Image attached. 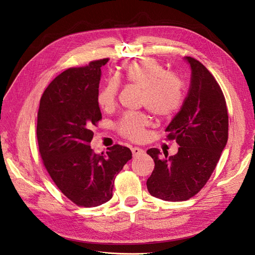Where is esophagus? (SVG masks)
Segmentation results:
<instances>
[{
  "instance_id": "34e87169",
  "label": "esophagus",
  "mask_w": 255,
  "mask_h": 255,
  "mask_svg": "<svg viewBox=\"0 0 255 255\" xmlns=\"http://www.w3.org/2000/svg\"><path fill=\"white\" fill-rule=\"evenodd\" d=\"M131 151H132L133 158L138 157V156H142L144 154V151L141 150L140 148H138V146H133V148L131 149Z\"/></svg>"
}]
</instances>
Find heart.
<instances>
[{
	"instance_id": "obj_1",
	"label": "heart",
	"mask_w": 255,
	"mask_h": 255,
	"mask_svg": "<svg viewBox=\"0 0 255 255\" xmlns=\"http://www.w3.org/2000/svg\"><path fill=\"white\" fill-rule=\"evenodd\" d=\"M126 82L142 91V103L153 115L166 118L178 112L183 102V85L165 67L153 58H143L125 66ZM118 83L111 80L98 93L97 102L103 111H112L117 101ZM150 121L143 115L127 114L118 123L120 133L131 140H142Z\"/></svg>"
}]
</instances>
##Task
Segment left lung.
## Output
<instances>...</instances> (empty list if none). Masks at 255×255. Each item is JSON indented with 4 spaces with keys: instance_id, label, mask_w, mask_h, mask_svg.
<instances>
[{
    "instance_id": "8db88e82",
    "label": "left lung",
    "mask_w": 255,
    "mask_h": 255,
    "mask_svg": "<svg viewBox=\"0 0 255 255\" xmlns=\"http://www.w3.org/2000/svg\"><path fill=\"white\" fill-rule=\"evenodd\" d=\"M184 60L191 70L189 91L165 129L167 137L180 145L178 153L163 159L156 148L146 151L155 162L148 191L166 202H183L203 188L229 137L226 102L216 79L197 60Z\"/></svg>"
}]
</instances>
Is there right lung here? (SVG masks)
I'll use <instances>...</instances> for the list:
<instances>
[{
    "label": "right lung",
    "instance_id": "right-lung-1",
    "mask_svg": "<svg viewBox=\"0 0 255 255\" xmlns=\"http://www.w3.org/2000/svg\"><path fill=\"white\" fill-rule=\"evenodd\" d=\"M109 59L70 68L44 91L37 117L39 152L50 178L77 206H100L113 197L115 179L132 153L115 144L106 154L91 149V130L102 119L97 102L101 67Z\"/></svg>",
    "mask_w": 255,
    "mask_h": 255
}]
</instances>
